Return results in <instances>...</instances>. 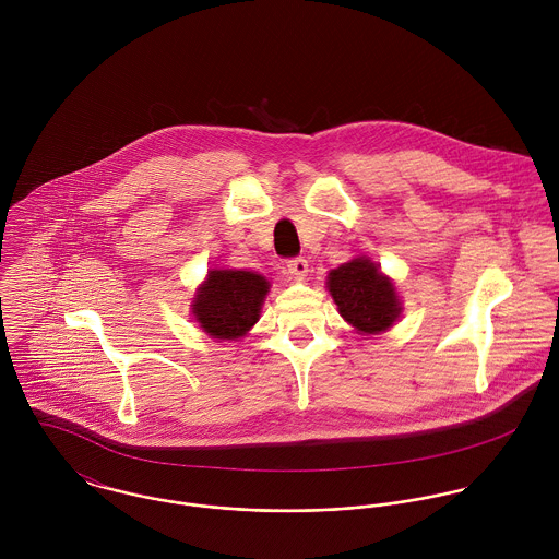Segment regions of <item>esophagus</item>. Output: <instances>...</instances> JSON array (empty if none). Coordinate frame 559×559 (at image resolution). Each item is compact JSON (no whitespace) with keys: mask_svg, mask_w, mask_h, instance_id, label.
Returning a JSON list of instances; mask_svg holds the SVG:
<instances>
[{"mask_svg":"<svg viewBox=\"0 0 559 559\" xmlns=\"http://www.w3.org/2000/svg\"><path fill=\"white\" fill-rule=\"evenodd\" d=\"M286 271L295 280H304L308 275V260L306 258H293L286 262Z\"/></svg>","mask_w":559,"mask_h":559,"instance_id":"esophagus-1","label":"esophagus"}]
</instances>
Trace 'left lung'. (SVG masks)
Here are the masks:
<instances>
[{"mask_svg":"<svg viewBox=\"0 0 559 559\" xmlns=\"http://www.w3.org/2000/svg\"><path fill=\"white\" fill-rule=\"evenodd\" d=\"M326 288L340 317L353 324L357 333H383L402 312L394 282L381 273L379 264L364 255L329 271Z\"/></svg>","mask_w":559,"mask_h":559,"instance_id":"left-lung-1","label":"left lung"}]
</instances>
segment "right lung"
<instances>
[{
    "label": "right lung",
    "mask_w": 559,
    "mask_h": 559,
    "mask_svg": "<svg viewBox=\"0 0 559 559\" xmlns=\"http://www.w3.org/2000/svg\"><path fill=\"white\" fill-rule=\"evenodd\" d=\"M266 277L253 271L215 269L198 288L191 312L215 340H239L260 319L269 293Z\"/></svg>",
    "instance_id": "obj_1"
}]
</instances>
